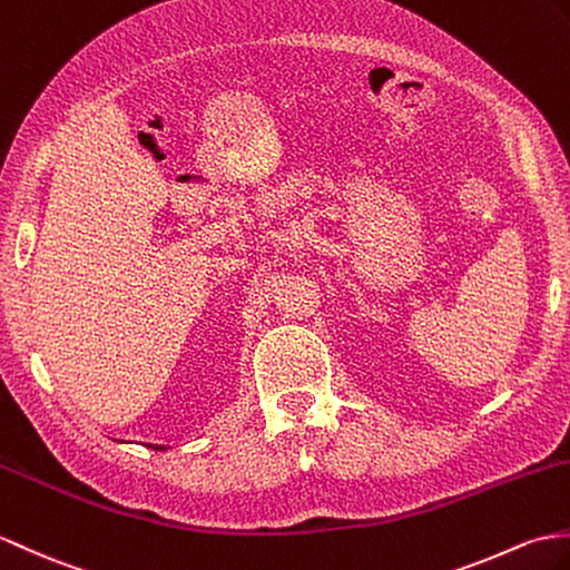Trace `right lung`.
Listing matches in <instances>:
<instances>
[{
  "mask_svg": "<svg viewBox=\"0 0 570 570\" xmlns=\"http://www.w3.org/2000/svg\"><path fill=\"white\" fill-rule=\"evenodd\" d=\"M148 446L155 449V452H165V449H167V446H163V444H148Z\"/></svg>",
  "mask_w": 570,
  "mask_h": 570,
  "instance_id": "obj_1",
  "label": "right lung"
}]
</instances>
